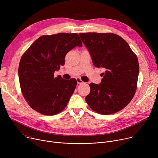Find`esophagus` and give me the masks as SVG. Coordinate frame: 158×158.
I'll return each instance as SVG.
<instances>
[{"instance_id":"obj_1","label":"esophagus","mask_w":158,"mask_h":158,"mask_svg":"<svg viewBox=\"0 0 158 158\" xmlns=\"http://www.w3.org/2000/svg\"><path fill=\"white\" fill-rule=\"evenodd\" d=\"M76 81H77V83L78 84H83V83H84L81 79H80L79 78H77L76 79Z\"/></svg>"}]
</instances>
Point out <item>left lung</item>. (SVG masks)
<instances>
[{"instance_id":"1","label":"left lung","mask_w":158,"mask_h":158,"mask_svg":"<svg viewBox=\"0 0 158 158\" xmlns=\"http://www.w3.org/2000/svg\"><path fill=\"white\" fill-rule=\"evenodd\" d=\"M94 65L105 69L99 84L91 83L85 102L94 111L110 114L125 108L137 89L139 65L137 56L120 36L113 33L79 34Z\"/></svg>"}]
</instances>
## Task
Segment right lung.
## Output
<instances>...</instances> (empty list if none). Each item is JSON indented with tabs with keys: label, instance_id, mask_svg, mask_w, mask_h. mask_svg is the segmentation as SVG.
I'll return each mask as SVG.
<instances>
[{
	"label": "right lung",
	"instance_id": "right-lung-1",
	"mask_svg": "<svg viewBox=\"0 0 158 158\" xmlns=\"http://www.w3.org/2000/svg\"><path fill=\"white\" fill-rule=\"evenodd\" d=\"M82 42L77 33H58L38 38L23 55L18 76L22 93L35 111L53 115L67 106L77 85L76 79L54 77L65 64L66 54Z\"/></svg>",
	"mask_w": 158,
	"mask_h": 158
}]
</instances>
